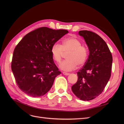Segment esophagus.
<instances>
[{"label": "esophagus", "mask_w": 124, "mask_h": 124, "mask_svg": "<svg viewBox=\"0 0 124 124\" xmlns=\"http://www.w3.org/2000/svg\"><path fill=\"white\" fill-rule=\"evenodd\" d=\"M63 74L65 75H69L70 74L69 73H67V72H63Z\"/></svg>", "instance_id": "1"}]
</instances>
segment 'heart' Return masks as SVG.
I'll list each match as a JSON object with an SVG mask.
<instances>
[{
	"mask_svg": "<svg viewBox=\"0 0 124 124\" xmlns=\"http://www.w3.org/2000/svg\"><path fill=\"white\" fill-rule=\"evenodd\" d=\"M51 52L54 60L60 63L64 54L67 60L63 61L60 65V68L65 71L74 70L77 65L82 66L85 64L88 56V50L85 46L82 45L81 41L74 37L64 39L62 45L55 43L52 46Z\"/></svg>",
	"mask_w": 124,
	"mask_h": 124,
	"instance_id": "heart-1",
	"label": "heart"
}]
</instances>
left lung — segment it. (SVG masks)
Masks as SVG:
<instances>
[{"instance_id":"1","label":"left lung","mask_w":124,"mask_h":124,"mask_svg":"<svg viewBox=\"0 0 124 124\" xmlns=\"http://www.w3.org/2000/svg\"><path fill=\"white\" fill-rule=\"evenodd\" d=\"M88 47L89 55L85 65L77 72L78 80L71 87L82 101L92 100L101 93L110 76L113 57L107 44L97 34L83 30L78 32Z\"/></svg>"}]
</instances>
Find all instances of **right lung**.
I'll list each match as a JSON object with an SVG mask.
<instances>
[{"label":"right lung","instance_id":"right-lung-1","mask_svg":"<svg viewBox=\"0 0 124 124\" xmlns=\"http://www.w3.org/2000/svg\"><path fill=\"white\" fill-rule=\"evenodd\" d=\"M65 30L41 27L26 35L16 47L11 70L19 89L32 97L44 95L61 74L54 62L52 46L63 36Z\"/></svg>","mask_w":124,"mask_h":124}]
</instances>
